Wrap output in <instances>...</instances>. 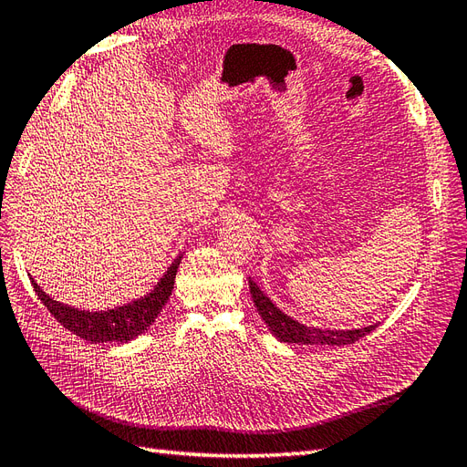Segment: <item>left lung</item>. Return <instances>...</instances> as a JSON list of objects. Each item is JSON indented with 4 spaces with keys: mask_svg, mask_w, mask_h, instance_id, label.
Returning a JSON list of instances; mask_svg holds the SVG:
<instances>
[{
    "mask_svg": "<svg viewBox=\"0 0 467 467\" xmlns=\"http://www.w3.org/2000/svg\"><path fill=\"white\" fill-rule=\"evenodd\" d=\"M250 294H253V302L258 309L262 321L268 326L274 337H278L284 343H297V345H331V348H341V345L355 343L357 339L365 337L367 333L373 331L375 326L358 327V329H321V327H309L296 321L288 314H284L280 307H276L270 297L262 292L253 278H248Z\"/></svg>",
    "mask_w": 467,
    "mask_h": 467,
    "instance_id": "left-lung-1",
    "label": "left lung"
}]
</instances>
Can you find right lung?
<instances>
[{"label": "right lung", "instance_id": "obj_1", "mask_svg": "<svg viewBox=\"0 0 467 467\" xmlns=\"http://www.w3.org/2000/svg\"><path fill=\"white\" fill-rule=\"evenodd\" d=\"M183 254H177L175 260L165 270L163 276L153 285V290L138 300L118 306L112 309H99V312H90V309H80L68 304L57 302L55 297L45 294L41 285L31 278L33 290L39 296L43 306L49 309L51 316L73 331L75 336L92 341V343H128L141 336L155 319H158L161 307L167 304L175 284V274L182 262Z\"/></svg>", "mask_w": 467, "mask_h": 467}]
</instances>
